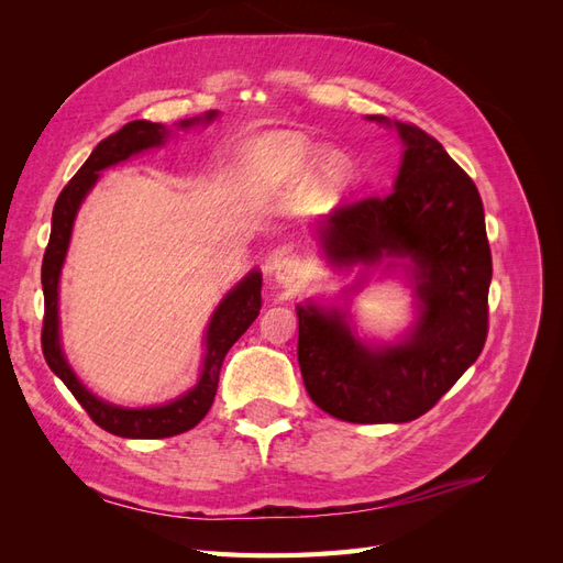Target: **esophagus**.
Returning <instances> with one entry per match:
<instances>
[{"mask_svg":"<svg viewBox=\"0 0 563 563\" xmlns=\"http://www.w3.org/2000/svg\"><path fill=\"white\" fill-rule=\"evenodd\" d=\"M305 275H308V267H305L302 258H298V255H282L277 261V282L282 286L298 288Z\"/></svg>","mask_w":563,"mask_h":563,"instance_id":"obj_1","label":"esophagus"}]
</instances>
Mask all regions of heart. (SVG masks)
Wrapping results in <instances>:
<instances>
[{
	"mask_svg": "<svg viewBox=\"0 0 563 563\" xmlns=\"http://www.w3.org/2000/svg\"><path fill=\"white\" fill-rule=\"evenodd\" d=\"M267 150H269L272 155H275L279 162L291 164V166L305 164V162H310V159L314 157V150H312L308 143H305V141L296 139V135H284V139L269 141V143H267ZM329 174H331L333 178L343 176V174H345L343 162L333 159V162H331V168H329Z\"/></svg>",
	"mask_w": 563,
	"mask_h": 563,
	"instance_id": "obj_1",
	"label": "heart"
}]
</instances>
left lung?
<instances>
[{"instance_id":"left-lung-1","label":"left lung","mask_w":563,"mask_h":563,"mask_svg":"<svg viewBox=\"0 0 563 563\" xmlns=\"http://www.w3.org/2000/svg\"><path fill=\"white\" fill-rule=\"evenodd\" d=\"M397 129L406 152L395 190L340 203L319 232L338 265L383 255L413 261L422 300L416 331L401 345L368 350L340 314L298 308L305 389L321 411L360 424L428 413L488 335L493 263L479 190L430 133L399 122Z\"/></svg>"}]
</instances>
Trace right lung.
<instances>
[{
  "label": "right lung",
  "instance_id": "1",
  "mask_svg": "<svg viewBox=\"0 0 563 563\" xmlns=\"http://www.w3.org/2000/svg\"><path fill=\"white\" fill-rule=\"evenodd\" d=\"M216 112H207V122L213 119ZM199 122V119H197ZM190 122H183V126H190ZM168 129L155 122H145V119H135L119 131L110 133L108 139L100 141L89 159L81 164L79 172L73 180L63 187V192L56 199L54 218H51V236L48 246L44 251L42 261V288H44V321H42V352L48 368L65 383V387L73 391L75 399L81 404L89 418L110 434L126 437V439H164L180 432L192 430L195 424L209 413L213 404L220 366L228 350L242 338V333L251 327L253 319L261 312V286L263 277L261 272H251V275L240 282L228 298L220 302L216 310L209 331H207V356H203V371L195 389L187 391L180 399L155 406V408H119L112 404L100 401L87 391L75 373L67 366L65 356L58 343V277L65 261L67 244H70V232L81 199L98 180V174L103 168L124 162L135 152L162 145Z\"/></svg>",
  "mask_w": 563,
  "mask_h": 563
}]
</instances>
